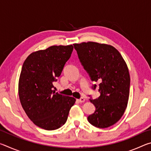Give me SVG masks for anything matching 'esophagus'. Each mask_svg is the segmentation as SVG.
I'll return each instance as SVG.
<instances>
[{
	"label": "esophagus",
	"instance_id": "obj_1",
	"mask_svg": "<svg viewBox=\"0 0 151 151\" xmlns=\"http://www.w3.org/2000/svg\"><path fill=\"white\" fill-rule=\"evenodd\" d=\"M76 101H77L78 103H84V102L85 101V99L84 98H81L79 99H76Z\"/></svg>",
	"mask_w": 151,
	"mask_h": 151
}]
</instances>
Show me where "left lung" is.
Masks as SVG:
<instances>
[{
    "instance_id": "1",
    "label": "left lung",
    "mask_w": 151,
    "mask_h": 151,
    "mask_svg": "<svg viewBox=\"0 0 151 151\" xmlns=\"http://www.w3.org/2000/svg\"><path fill=\"white\" fill-rule=\"evenodd\" d=\"M73 45L91 80L99 83L100 96L89 99L96 110L88 121L98 128L111 127L121 119L127 106L131 80L127 63L110 45L89 41Z\"/></svg>"
}]
</instances>
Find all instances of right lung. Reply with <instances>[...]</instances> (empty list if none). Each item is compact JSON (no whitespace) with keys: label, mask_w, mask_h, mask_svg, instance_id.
<instances>
[{"label":"right lung","mask_w":151,"mask_h":151,"mask_svg":"<svg viewBox=\"0 0 151 151\" xmlns=\"http://www.w3.org/2000/svg\"><path fill=\"white\" fill-rule=\"evenodd\" d=\"M73 46H51L32 52L22 65L19 81L21 105L33 123L52 131L65 124L76 99L56 92L52 83L62 73Z\"/></svg>","instance_id":"add662e5"}]
</instances>
